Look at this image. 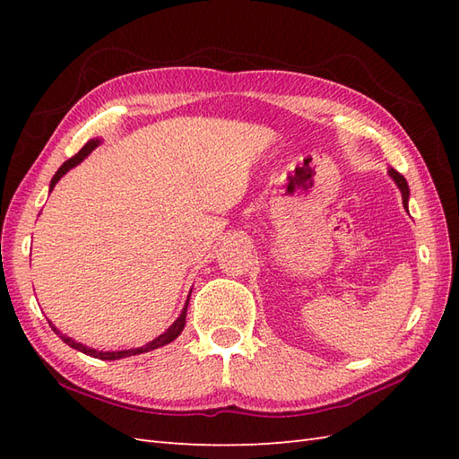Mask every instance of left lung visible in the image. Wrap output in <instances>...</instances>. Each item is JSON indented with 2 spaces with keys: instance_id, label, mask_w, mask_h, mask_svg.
I'll return each mask as SVG.
<instances>
[{
  "instance_id": "left-lung-1",
  "label": "left lung",
  "mask_w": 459,
  "mask_h": 459,
  "mask_svg": "<svg viewBox=\"0 0 459 459\" xmlns=\"http://www.w3.org/2000/svg\"><path fill=\"white\" fill-rule=\"evenodd\" d=\"M388 173H391V178L394 179V183L398 185V189H401V193H403V203H404V207H406V204H408V195H411V193H408V183H406V179L403 178V175L401 173H398L396 169H388Z\"/></svg>"
}]
</instances>
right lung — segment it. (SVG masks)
<instances>
[{
    "label": "right lung",
    "instance_id": "add662e5",
    "mask_svg": "<svg viewBox=\"0 0 459 459\" xmlns=\"http://www.w3.org/2000/svg\"><path fill=\"white\" fill-rule=\"evenodd\" d=\"M96 145H99V140H91L89 143L84 145V148L76 153V155H73L71 160H66L61 168H58V171L53 175V179H51V191H53V187L56 185V181L63 178V175L68 171V169H73L74 165H79L86 155H89ZM187 304H189V299H187ZM187 304H185V307H183V311H181V316L175 319V324L165 331V333H161L158 339H153L152 343H148V345H143V347H138V349H128V351H96V349H91V347H86V345H82V343H76L74 339H71V337H66V335H63L61 331H56V327H53L55 329V333L56 335H61V339L65 341L66 345H71L73 349H76V351H81V353H84V355H91V357H96V359H102V360H116V359H124V357H130V355H140V353H148V351H153V349H158V347H163V345H168V343H171L173 339H178L179 337V333L183 331V327H185V316H187Z\"/></svg>",
    "mask_w": 459,
    "mask_h": 459
}]
</instances>
